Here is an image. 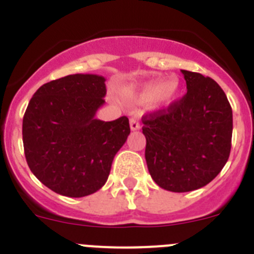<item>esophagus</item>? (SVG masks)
Here are the masks:
<instances>
[{
  "mask_svg": "<svg viewBox=\"0 0 254 254\" xmlns=\"http://www.w3.org/2000/svg\"><path fill=\"white\" fill-rule=\"evenodd\" d=\"M129 127H131L132 131H137V129L141 128V125L137 120L131 118V120H129Z\"/></svg>",
  "mask_w": 254,
  "mask_h": 254,
  "instance_id": "obj_1",
  "label": "esophagus"
}]
</instances>
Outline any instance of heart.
<instances>
[{
	"instance_id": "heart-1",
	"label": "heart",
	"mask_w": 254,
	"mask_h": 254,
	"mask_svg": "<svg viewBox=\"0 0 254 254\" xmlns=\"http://www.w3.org/2000/svg\"><path fill=\"white\" fill-rule=\"evenodd\" d=\"M179 90V81L177 77L155 78L143 84L138 90L133 91L129 95L131 100L136 104L149 105L151 103L167 107L176 99Z\"/></svg>"
}]
</instances>
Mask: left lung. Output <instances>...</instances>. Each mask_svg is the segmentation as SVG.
<instances>
[{"label":"left lung","instance_id":"left-lung-1","mask_svg":"<svg viewBox=\"0 0 254 254\" xmlns=\"http://www.w3.org/2000/svg\"><path fill=\"white\" fill-rule=\"evenodd\" d=\"M187 94L168 109L142 117L150 176L170 192L208 185L232 149L233 112L215 80L182 69Z\"/></svg>","mask_w":254,"mask_h":254}]
</instances>
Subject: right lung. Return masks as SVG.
<instances>
[{
  "instance_id": "1",
  "label": "right lung",
  "mask_w": 254,
  "mask_h": 254,
  "mask_svg": "<svg viewBox=\"0 0 254 254\" xmlns=\"http://www.w3.org/2000/svg\"><path fill=\"white\" fill-rule=\"evenodd\" d=\"M105 94L103 76L76 73L47 82L29 102L22 120L26 163L56 193L89 196L107 182L131 129L127 117L95 118Z\"/></svg>"
}]
</instances>
